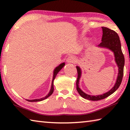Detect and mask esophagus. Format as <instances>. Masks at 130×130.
<instances>
[{
    "label": "esophagus",
    "mask_w": 130,
    "mask_h": 130,
    "mask_svg": "<svg viewBox=\"0 0 130 130\" xmlns=\"http://www.w3.org/2000/svg\"><path fill=\"white\" fill-rule=\"evenodd\" d=\"M70 60H67L68 61V62H71V61H70Z\"/></svg>",
    "instance_id": "1"
}]
</instances>
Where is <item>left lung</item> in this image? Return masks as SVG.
Wrapping results in <instances>:
<instances>
[{"mask_svg":"<svg viewBox=\"0 0 130 130\" xmlns=\"http://www.w3.org/2000/svg\"><path fill=\"white\" fill-rule=\"evenodd\" d=\"M62 69V68H61V65H60L58 67H56L55 68L54 71H53V80H52V86H51V89H50V91L49 92V93H48L46 96L45 98H41V99H34V100H28V99H26V100L28 101V102H41V101H42L43 100L46 99H47V98H49V97L51 95V94L53 93V91H54V85H53V82H54V80L55 78H56V76L57 74V73H58L59 72H60V70ZM79 94L81 93V92H78Z\"/></svg>","mask_w":130,"mask_h":130,"instance_id":"1","label":"left lung"}]
</instances>
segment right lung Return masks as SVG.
Masks as SVG:
<instances>
[{
    "label": "right lung",
    "mask_w": 130,
    "mask_h": 130,
    "mask_svg": "<svg viewBox=\"0 0 130 130\" xmlns=\"http://www.w3.org/2000/svg\"><path fill=\"white\" fill-rule=\"evenodd\" d=\"M103 30V36L102 38V42L98 45L100 47H104L108 49L113 53L115 56V61L116 65L118 68V77L116 78L115 84L110 89L108 92H106L101 95L98 96H92L87 93L81 91V89L79 87V81L81 76V71L80 67L77 66V79L76 81V88L77 91L81 92L80 96L83 97L85 99L92 100V101H98L102 100L108 97L111 94L114 93L121 84L122 83L123 76V70H124V57L123 55L122 49H121L120 41L118 34L113 30H112L109 28L105 27H102Z\"/></svg>",
    "instance_id": "right-lung-1"
}]
</instances>
